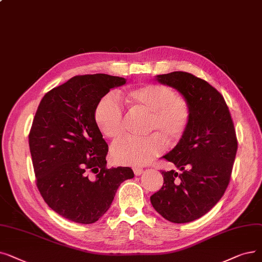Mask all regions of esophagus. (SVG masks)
<instances>
[{"instance_id":"1","label":"esophagus","mask_w":262,"mask_h":262,"mask_svg":"<svg viewBox=\"0 0 262 262\" xmlns=\"http://www.w3.org/2000/svg\"><path fill=\"white\" fill-rule=\"evenodd\" d=\"M143 172V169L140 167H135L134 168V173L135 176H140Z\"/></svg>"}]
</instances>
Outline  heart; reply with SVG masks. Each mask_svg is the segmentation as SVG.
I'll return each mask as SVG.
<instances>
[{
	"label": "heart",
	"instance_id": "1",
	"mask_svg": "<svg viewBox=\"0 0 262 262\" xmlns=\"http://www.w3.org/2000/svg\"><path fill=\"white\" fill-rule=\"evenodd\" d=\"M126 103L136 111L147 115L144 139H125L111 149V156L123 166H143L164 152L167 141L178 142L185 134L191 108L185 96L164 84H144L124 93ZM123 107L116 94L108 93L95 108V122L107 138L118 140L124 133Z\"/></svg>",
	"mask_w": 262,
	"mask_h": 262
}]
</instances>
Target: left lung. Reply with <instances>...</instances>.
Returning <instances> with one entry per match:
<instances>
[{
    "label": "left lung",
    "instance_id": "1",
    "mask_svg": "<svg viewBox=\"0 0 262 262\" xmlns=\"http://www.w3.org/2000/svg\"><path fill=\"white\" fill-rule=\"evenodd\" d=\"M155 78L187 98L191 117L183 137L164 156L181 172L162 171L163 187L150 199L165 220L189 223L207 214L229 184L237 150L233 122L224 97L207 81L185 72Z\"/></svg>",
    "mask_w": 262,
    "mask_h": 262
}]
</instances>
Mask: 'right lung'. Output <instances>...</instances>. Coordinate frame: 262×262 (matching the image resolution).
<instances>
[{"mask_svg":"<svg viewBox=\"0 0 262 262\" xmlns=\"http://www.w3.org/2000/svg\"><path fill=\"white\" fill-rule=\"evenodd\" d=\"M126 79L76 76L45 95L29 135L37 187L48 206L79 224L97 222L110 208L129 167L107 168L108 145L95 122L98 101ZM93 172L96 177L90 178Z\"/></svg>","mask_w":262,"mask_h":262,"instance_id":"1","label":"right lung"}]
</instances>
